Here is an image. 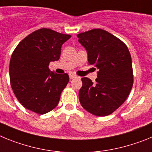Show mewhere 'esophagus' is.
<instances>
[{
	"label": "esophagus",
	"mask_w": 152,
	"mask_h": 152,
	"mask_svg": "<svg viewBox=\"0 0 152 152\" xmlns=\"http://www.w3.org/2000/svg\"><path fill=\"white\" fill-rule=\"evenodd\" d=\"M69 78L70 79H75V78H76V76L75 74H73V73H69Z\"/></svg>",
	"instance_id": "34e87169"
}]
</instances>
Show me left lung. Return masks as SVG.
Listing matches in <instances>:
<instances>
[{
	"label": "left lung",
	"instance_id": "1",
	"mask_svg": "<svg viewBox=\"0 0 152 152\" xmlns=\"http://www.w3.org/2000/svg\"><path fill=\"white\" fill-rule=\"evenodd\" d=\"M77 37L86 50L89 63L98 69L95 83L89 78H82L80 104L94 115H110L123 104L132 88L129 49L122 40L102 29L81 33Z\"/></svg>",
	"mask_w": 152,
	"mask_h": 152
}]
</instances>
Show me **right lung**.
Masks as SVG:
<instances>
[{
	"mask_svg": "<svg viewBox=\"0 0 152 152\" xmlns=\"http://www.w3.org/2000/svg\"><path fill=\"white\" fill-rule=\"evenodd\" d=\"M70 37L43 28L30 34L16 47L9 74L14 93L23 107L43 115L58 105L69 78L67 73L57 74L48 66L60 59L62 45Z\"/></svg>",
	"mask_w": 152,
	"mask_h": 152,
	"instance_id": "obj_1",
	"label": "right lung"
}]
</instances>
